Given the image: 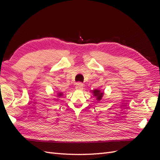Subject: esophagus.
I'll use <instances>...</instances> for the list:
<instances>
[{
	"label": "esophagus",
	"mask_w": 160,
	"mask_h": 160,
	"mask_svg": "<svg viewBox=\"0 0 160 160\" xmlns=\"http://www.w3.org/2000/svg\"><path fill=\"white\" fill-rule=\"evenodd\" d=\"M76 89H78V90H82V89H83V84H81V83L78 84L77 86L76 87Z\"/></svg>",
	"instance_id": "1"
}]
</instances>
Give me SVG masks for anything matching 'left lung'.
I'll return each instance as SVG.
<instances>
[{
  "mask_svg": "<svg viewBox=\"0 0 160 160\" xmlns=\"http://www.w3.org/2000/svg\"><path fill=\"white\" fill-rule=\"evenodd\" d=\"M92 93L93 94V96L95 97H96L98 100H100L102 99V96H103V92H102L101 91L98 90V89H96V90L93 91Z\"/></svg>",
  "mask_w": 160,
  "mask_h": 160,
  "instance_id": "left-lung-1",
  "label": "left lung"
}]
</instances>
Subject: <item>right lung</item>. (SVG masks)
<instances>
[{
    "instance_id": "right-lung-1",
    "label": "right lung",
    "mask_w": 160,
    "mask_h": 160,
    "mask_svg": "<svg viewBox=\"0 0 160 160\" xmlns=\"http://www.w3.org/2000/svg\"><path fill=\"white\" fill-rule=\"evenodd\" d=\"M62 93H59L58 94V96H59V97H60V96H62Z\"/></svg>"
}]
</instances>
